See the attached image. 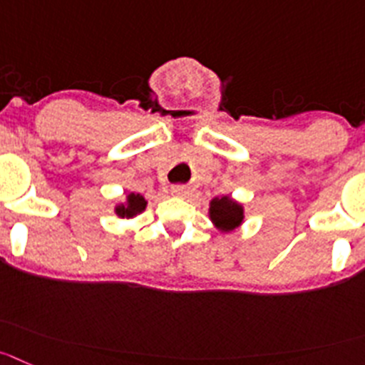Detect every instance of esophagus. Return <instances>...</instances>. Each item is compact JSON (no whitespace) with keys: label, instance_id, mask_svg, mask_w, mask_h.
<instances>
[{"label":"esophagus","instance_id":"esophagus-1","mask_svg":"<svg viewBox=\"0 0 365 365\" xmlns=\"http://www.w3.org/2000/svg\"><path fill=\"white\" fill-rule=\"evenodd\" d=\"M172 195L185 197L186 195V188H185V186H173V188H172Z\"/></svg>","mask_w":365,"mask_h":365}]
</instances>
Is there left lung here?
Listing matches in <instances>:
<instances>
[{
	"label": "left lung",
	"instance_id": "8db88e82",
	"mask_svg": "<svg viewBox=\"0 0 365 365\" xmlns=\"http://www.w3.org/2000/svg\"><path fill=\"white\" fill-rule=\"evenodd\" d=\"M210 218L222 232L235 231L244 222V206L231 197H215L210 202Z\"/></svg>",
	"mask_w": 365,
	"mask_h": 365
}]
</instances>
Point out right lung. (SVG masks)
Here are the masks:
<instances>
[{
	"label": "right lung",
	"mask_w": 365,
	"mask_h": 365,
	"mask_svg": "<svg viewBox=\"0 0 365 365\" xmlns=\"http://www.w3.org/2000/svg\"><path fill=\"white\" fill-rule=\"evenodd\" d=\"M145 207H147V200H145V197L141 193H128L127 200L123 204H118L114 207V211L121 218H133L136 215L143 213Z\"/></svg>",
	"instance_id": "1"
}]
</instances>
